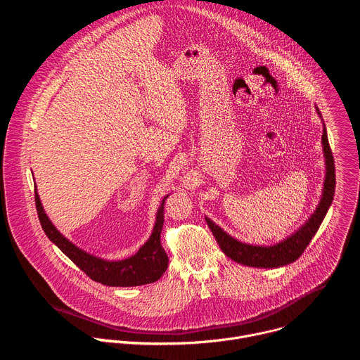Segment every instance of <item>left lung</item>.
<instances>
[{"label": "left lung", "instance_id": "obj_1", "mask_svg": "<svg viewBox=\"0 0 360 360\" xmlns=\"http://www.w3.org/2000/svg\"><path fill=\"white\" fill-rule=\"evenodd\" d=\"M316 111H318V115L322 118L318 107H316ZM322 146H323V155H325L326 175H325L323 193H322L321 202L318 205L316 211L312 214V217L289 238L283 239L282 242H279L276 245H271V246L249 245V243H243V242L232 238L229 233H226L222 228H219L210 218H205V221H207L210 229L212 231L219 248L224 250V253L228 256V258H231L232 261H235L240 265H245V266L279 268V266H285L288 264L295 262L303 253L306 246L309 245V242L318 232L329 207L332 205L333 195H335V185H336L335 161H333V155H332V150L329 146L325 124H323Z\"/></svg>", "mask_w": 360, "mask_h": 360}]
</instances>
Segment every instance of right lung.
<instances>
[{
    "instance_id": "add662e5",
    "label": "right lung",
    "mask_w": 360,
    "mask_h": 360,
    "mask_svg": "<svg viewBox=\"0 0 360 360\" xmlns=\"http://www.w3.org/2000/svg\"><path fill=\"white\" fill-rule=\"evenodd\" d=\"M169 195L164 196L157 221L149 239L139 248V250L122 261H105L79 249L68 240L53 225L44 212L39 195L35 191V207L41 226L48 239L56 243L68 258L92 281L107 286H139L157 282L168 268V255L161 245V232L164 226V205Z\"/></svg>"
}]
</instances>
